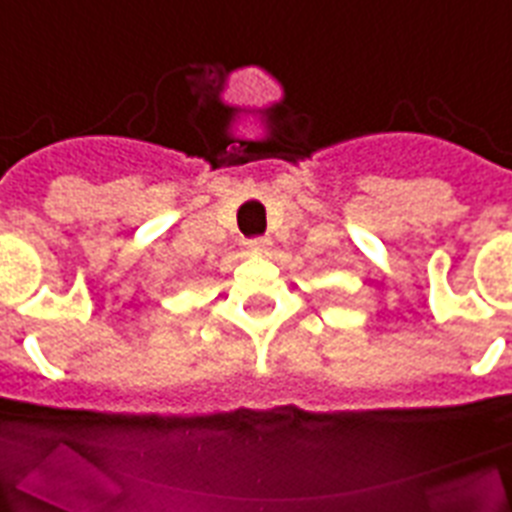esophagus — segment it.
I'll return each mask as SVG.
<instances>
[{"instance_id": "34e87169", "label": "esophagus", "mask_w": 512, "mask_h": 512, "mask_svg": "<svg viewBox=\"0 0 512 512\" xmlns=\"http://www.w3.org/2000/svg\"><path fill=\"white\" fill-rule=\"evenodd\" d=\"M267 245H270L267 237H252V240H247V247H250V250H265Z\"/></svg>"}]
</instances>
